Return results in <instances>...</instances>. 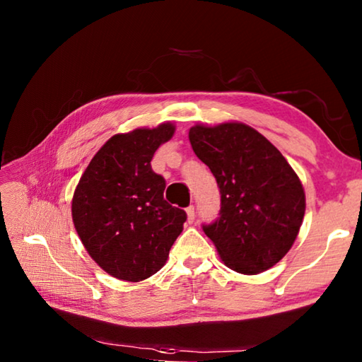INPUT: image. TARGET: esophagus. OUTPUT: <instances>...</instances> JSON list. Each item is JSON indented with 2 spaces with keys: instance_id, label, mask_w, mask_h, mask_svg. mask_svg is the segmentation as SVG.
Returning <instances> with one entry per match:
<instances>
[{
  "instance_id": "esophagus-1",
  "label": "esophagus",
  "mask_w": 362,
  "mask_h": 362,
  "mask_svg": "<svg viewBox=\"0 0 362 362\" xmlns=\"http://www.w3.org/2000/svg\"><path fill=\"white\" fill-rule=\"evenodd\" d=\"M185 211H187V217H188V222H189V223H192V222H193V220H194V206H188Z\"/></svg>"
}]
</instances>
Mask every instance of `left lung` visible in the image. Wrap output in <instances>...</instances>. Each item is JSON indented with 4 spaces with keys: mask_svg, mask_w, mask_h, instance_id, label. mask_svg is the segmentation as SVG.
Here are the masks:
<instances>
[{
    "mask_svg": "<svg viewBox=\"0 0 362 362\" xmlns=\"http://www.w3.org/2000/svg\"><path fill=\"white\" fill-rule=\"evenodd\" d=\"M189 144L220 189V212L203 230L225 265L243 274L272 268L292 247L305 214L297 174L272 142L243 122L194 126Z\"/></svg>",
    "mask_w": 362,
    "mask_h": 362,
    "instance_id": "8db88e82",
    "label": "left lung"
}]
</instances>
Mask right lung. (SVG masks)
I'll list each match as a JSON object with an SVG mask.
<instances>
[{
	"label": "right lung",
	"mask_w": 362,
	"mask_h": 362,
	"mask_svg": "<svg viewBox=\"0 0 362 362\" xmlns=\"http://www.w3.org/2000/svg\"><path fill=\"white\" fill-rule=\"evenodd\" d=\"M170 122L116 134L90 159L73 194V223L86 250L112 276L137 283L166 263L187 212L164 199L166 180L151 169Z\"/></svg>",
	"instance_id": "1"
}]
</instances>
